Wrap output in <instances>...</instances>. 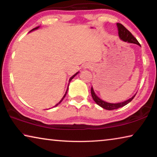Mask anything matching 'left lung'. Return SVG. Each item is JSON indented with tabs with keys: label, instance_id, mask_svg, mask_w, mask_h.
<instances>
[{
	"label": "left lung",
	"instance_id": "1",
	"mask_svg": "<svg viewBox=\"0 0 157 157\" xmlns=\"http://www.w3.org/2000/svg\"><path fill=\"white\" fill-rule=\"evenodd\" d=\"M117 27H118V35H119V37L121 38V39H122V40L124 41L128 42V43L136 44L137 45H139V46H140L139 42L137 41V39L135 38V37L132 35V34L130 33L127 28H124L121 23H117ZM91 93L93 99H94L95 103L99 106H100L101 107H102L103 109H107V110H113L122 107H124V105H127L129 102H131V101L134 99L135 95H136V94H135L134 96L132 97L131 98H129V99H128L126 101H124V102H118V103H109V102H105V101H103L101 100L100 98H98L96 95V94H95L93 87H91Z\"/></svg>",
	"mask_w": 157,
	"mask_h": 157
}]
</instances>
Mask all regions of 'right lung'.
<instances>
[{
  "mask_svg": "<svg viewBox=\"0 0 157 157\" xmlns=\"http://www.w3.org/2000/svg\"><path fill=\"white\" fill-rule=\"evenodd\" d=\"M39 27H36V28H34V29H33V30H32L31 31H33V30H36V29H38ZM30 31V32H31ZM79 72H78V73H76L75 74V75H73L72 77H71V78H70V79H69V82H70L71 81V79H72L73 78H74V77H75L76 75H77V74H78ZM68 86H69V84H68ZM68 88H67V90H66V93H65V94H64V95H63V97L62 98V100H61L60 101H59V103H57V104L56 105H55V106H54V107H57V106L58 105H59V104H60V103L61 102H62V101L63 100V98H65V96H66V94H67V91H68Z\"/></svg>",
  "mask_w": 157,
  "mask_h": 157,
  "instance_id": "right-lung-1",
  "label": "right lung"
}]
</instances>
